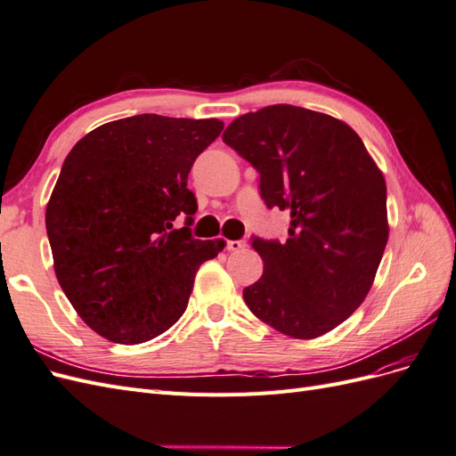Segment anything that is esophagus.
<instances>
[{
  "label": "esophagus",
  "instance_id": "esophagus-1",
  "mask_svg": "<svg viewBox=\"0 0 456 456\" xmlns=\"http://www.w3.org/2000/svg\"><path fill=\"white\" fill-rule=\"evenodd\" d=\"M245 247V241L243 240H228L226 241V249L228 251H241Z\"/></svg>",
  "mask_w": 456,
  "mask_h": 456
}]
</instances>
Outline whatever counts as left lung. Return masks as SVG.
<instances>
[{"label": "left lung", "mask_w": 456, "mask_h": 456, "mask_svg": "<svg viewBox=\"0 0 456 456\" xmlns=\"http://www.w3.org/2000/svg\"><path fill=\"white\" fill-rule=\"evenodd\" d=\"M223 141L260 173V196L291 215L285 243L253 240L262 278L249 310L293 338H315L365 300L386 241V183L346 123L273 104L233 119Z\"/></svg>", "instance_id": "left-lung-1"}]
</instances>
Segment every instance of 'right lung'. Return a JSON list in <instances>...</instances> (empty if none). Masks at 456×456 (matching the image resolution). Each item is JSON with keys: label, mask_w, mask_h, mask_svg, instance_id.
<instances>
[{"label": "right lung", "mask_w": 456, "mask_h": 456, "mask_svg": "<svg viewBox=\"0 0 456 456\" xmlns=\"http://www.w3.org/2000/svg\"><path fill=\"white\" fill-rule=\"evenodd\" d=\"M223 129L213 118L141 114L96 127L66 156L45 226L57 280L94 333L141 344L184 314L196 272L224 241L173 223L196 213L188 173Z\"/></svg>", "instance_id": "right-lung-1"}]
</instances>
